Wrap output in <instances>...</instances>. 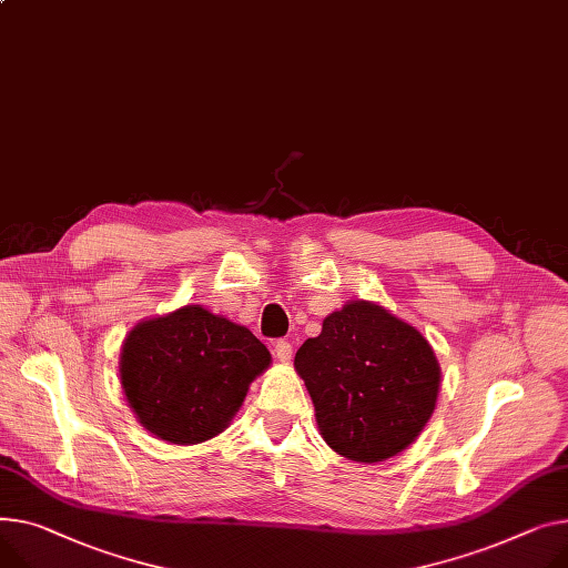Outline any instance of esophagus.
<instances>
[{"label":"esophagus","mask_w":568,"mask_h":568,"mask_svg":"<svg viewBox=\"0 0 568 568\" xmlns=\"http://www.w3.org/2000/svg\"><path fill=\"white\" fill-rule=\"evenodd\" d=\"M274 356L283 363H287L292 358V343L290 339H276L274 343Z\"/></svg>","instance_id":"esophagus-1"}]
</instances>
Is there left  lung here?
<instances>
[{
	"instance_id": "8db88e82",
	"label": "left lung",
	"mask_w": 568,
	"mask_h": 568,
	"mask_svg": "<svg viewBox=\"0 0 568 568\" xmlns=\"http://www.w3.org/2000/svg\"><path fill=\"white\" fill-rule=\"evenodd\" d=\"M294 367L315 404L324 440L352 462H384L432 418L440 369L418 328L369 301L331 313Z\"/></svg>"
}]
</instances>
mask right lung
<instances>
[{"label":"right lung","instance_id":"add662e5","mask_svg":"<svg viewBox=\"0 0 568 568\" xmlns=\"http://www.w3.org/2000/svg\"><path fill=\"white\" fill-rule=\"evenodd\" d=\"M272 356L246 328L201 306L141 322L125 339L121 384L139 423L175 445L229 427Z\"/></svg>","mask_w":568,"mask_h":568}]
</instances>
